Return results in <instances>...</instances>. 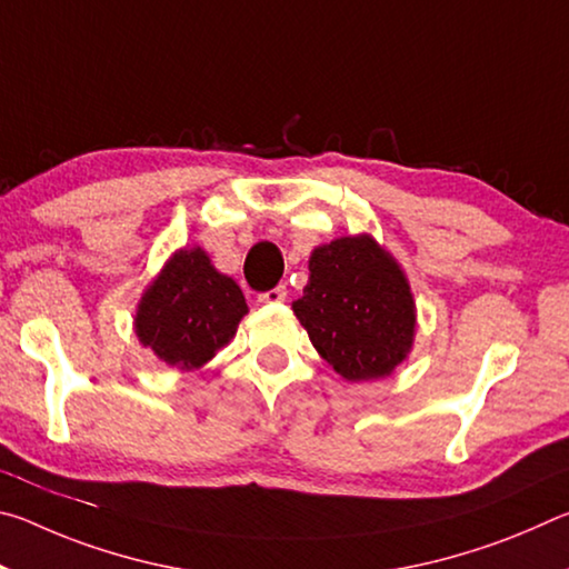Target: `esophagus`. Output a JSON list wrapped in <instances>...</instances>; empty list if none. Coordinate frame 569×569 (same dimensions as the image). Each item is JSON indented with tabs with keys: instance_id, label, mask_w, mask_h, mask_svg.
Segmentation results:
<instances>
[{
	"instance_id": "obj_1",
	"label": "esophagus",
	"mask_w": 569,
	"mask_h": 569,
	"mask_svg": "<svg viewBox=\"0 0 569 569\" xmlns=\"http://www.w3.org/2000/svg\"><path fill=\"white\" fill-rule=\"evenodd\" d=\"M286 286H276L271 288V291H263L261 296H258V301L261 303H283L286 301Z\"/></svg>"
}]
</instances>
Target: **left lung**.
Returning <instances> with one entry per match:
<instances>
[{"label": "left lung", "instance_id": "8db88e82", "mask_svg": "<svg viewBox=\"0 0 569 569\" xmlns=\"http://www.w3.org/2000/svg\"><path fill=\"white\" fill-rule=\"evenodd\" d=\"M308 271L293 311L316 351L343 379H381L407 359L413 298L401 268L369 236L316 248Z\"/></svg>", "mask_w": 569, "mask_h": 569}]
</instances>
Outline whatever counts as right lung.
<instances>
[{
  "mask_svg": "<svg viewBox=\"0 0 569 569\" xmlns=\"http://www.w3.org/2000/svg\"><path fill=\"white\" fill-rule=\"evenodd\" d=\"M246 313L240 288L210 266L206 250H178L142 296L134 331L162 361L192 371L233 339Z\"/></svg>",
  "mask_w": 569,
  "mask_h": 569,
  "instance_id": "add662e5",
  "label": "right lung"
}]
</instances>
